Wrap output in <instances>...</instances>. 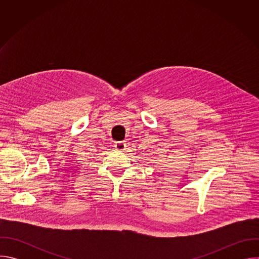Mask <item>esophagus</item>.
Wrapping results in <instances>:
<instances>
[{"label":"esophagus","instance_id":"esophagus-1","mask_svg":"<svg viewBox=\"0 0 259 259\" xmlns=\"http://www.w3.org/2000/svg\"><path fill=\"white\" fill-rule=\"evenodd\" d=\"M126 146H127V144L125 141H116L115 142V147L118 151L124 152L126 150Z\"/></svg>","mask_w":259,"mask_h":259}]
</instances>
